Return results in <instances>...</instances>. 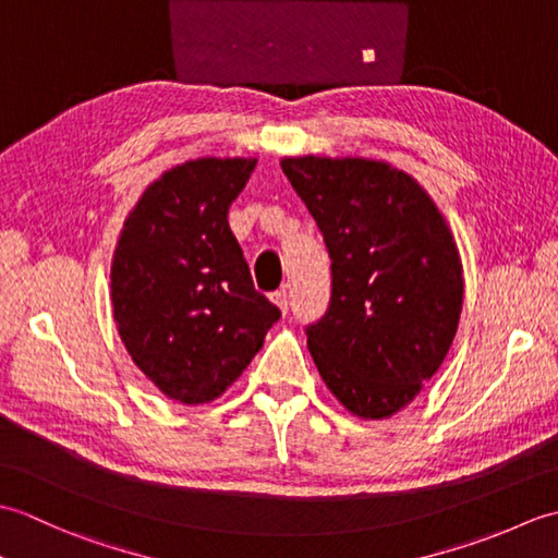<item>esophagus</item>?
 I'll return each mask as SVG.
<instances>
[{
	"mask_svg": "<svg viewBox=\"0 0 558 558\" xmlns=\"http://www.w3.org/2000/svg\"><path fill=\"white\" fill-rule=\"evenodd\" d=\"M270 300L280 306V312H282V314H288V310H290V294H288V290H286V288L278 290V292H272V294H270Z\"/></svg>",
	"mask_w": 558,
	"mask_h": 558,
	"instance_id": "obj_1",
	"label": "esophagus"
}]
</instances>
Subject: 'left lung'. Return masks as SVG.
<instances>
[{
    "mask_svg": "<svg viewBox=\"0 0 558 558\" xmlns=\"http://www.w3.org/2000/svg\"><path fill=\"white\" fill-rule=\"evenodd\" d=\"M330 256V302L304 328L326 386L381 420L438 372L462 310V266L434 201L386 162L286 158Z\"/></svg>",
    "mask_w": 558,
    "mask_h": 558,
    "instance_id": "1",
    "label": "left lung"
}]
</instances>
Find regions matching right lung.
Wrapping results in <instances>:
<instances>
[{"label": "right lung", "mask_w": 558, "mask_h": 558, "mask_svg": "<svg viewBox=\"0 0 558 558\" xmlns=\"http://www.w3.org/2000/svg\"><path fill=\"white\" fill-rule=\"evenodd\" d=\"M254 168L256 158L177 165L146 189L117 244L112 310L124 348L184 405L222 396L280 318L228 222Z\"/></svg>", "instance_id": "right-lung-1"}]
</instances>
